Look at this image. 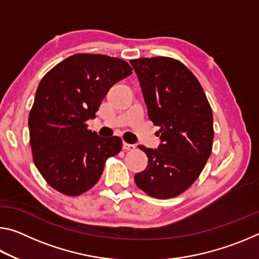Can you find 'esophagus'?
Returning <instances> with one entry per match:
<instances>
[{"label":"esophagus","instance_id":"1","mask_svg":"<svg viewBox=\"0 0 259 259\" xmlns=\"http://www.w3.org/2000/svg\"><path fill=\"white\" fill-rule=\"evenodd\" d=\"M123 150L124 151H134V150H136V145H134V144L123 143Z\"/></svg>","mask_w":259,"mask_h":259}]
</instances>
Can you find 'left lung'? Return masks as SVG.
Wrapping results in <instances>:
<instances>
[{"label": "left lung", "mask_w": 259, "mask_h": 259, "mask_svg": "<svg viewBox=\"0 0 259 259\" xmlns=\"http://www.w3.org/2000/svg\"><path fill=\"white\" fill-rule=\"evenodd\" d=\"M130 64L162 142L157 150L138 146L148 164L135 175L136 185L153 198H175L198 179L211 154V107L198 78L179 60L152 57Z\"/></svg>", "instance_id": "obj_1"}]
</instances>
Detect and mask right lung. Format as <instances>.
Listing matches in <instances>:
<instances>
[{"mask_svg":"<svg viewBox=\"0 0 259 259\" xmlns=\"http://www.w3.org/2000/svg\"><path fill=\"white\" fill-rule=\"evenodd\" d=\"M131 71L115 57L76 54L42 77L29 112V144L37 170L56 191L83 194L99 181L108 157L120 153V137H99L87 121Z\"/></svg>","mask_w":259,"mask_h":259,"instance_id":"add662e5","label":"right lung"}]
</instances>
